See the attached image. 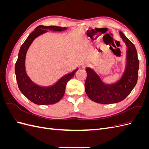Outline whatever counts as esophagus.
<instances>
[{
    "label": "esophagus",
    "mask_w": 149,
    "mask_h": 149,
    "mask_svg": "<svg viewBox=\"0 0 149 149\" xmlns=\"http://www.w3.org/2000/svg\"><path fill=\"white\" fill-rule=\"evenodd\" d=\"M81 66H82L83 68H86V67L88 66V63H84L82 64Z\"/></svg>",
    "instance_id": "obj_1"
}]
</instances>
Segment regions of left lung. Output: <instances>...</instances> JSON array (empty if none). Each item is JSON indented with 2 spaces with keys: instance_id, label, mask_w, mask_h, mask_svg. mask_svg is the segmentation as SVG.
Wrapping results in <instances>:
<instances>
[{
  "instance_id": "obj_1",
  "label": "left lung",
  "mask_w": 149,
  "mask_h": 149,
  "mask_svg": "<svg viewBox=\"0 0 149 149\" xmlns=\"http://www.w3.org/2000/svg\"><path fill=\"white\" fill-rule=\"evenodd\" d=\"M119 33L127 51L125 69L118 81L105 84L93 69H86L87 78L84 84L85 91L90 100L95 102L104 104L119 102L129 95L137 83L139 61L136 48L122 31Z\"/></svg>"
}]
</instances>
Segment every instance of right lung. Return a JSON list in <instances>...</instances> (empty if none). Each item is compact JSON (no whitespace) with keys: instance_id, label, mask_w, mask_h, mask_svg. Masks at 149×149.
Listing matches in <instances>:
<instances>
[{"instance_id":"obj_1","label":"right lung","mask_w":149,"mask_h":149,"mask_svg":"<svg viewBox=\"0 0 149 149\" xmlns=\"http://www.w3.org/2000/svg\"><path fill=\"white\" fill-rule=\"evenodd\" d=\"M66 29V27L63 28L61 26L39 25L29 35L20 48L18 59L15 65V73L18 86L22 93L36 104L48 105L59 102L65 94L67 82L73 77L78 68L63 76L55 84L48 87L40 86L34 83L26 74L25 65L26 52L35 38L47 32L48 30L61 31Z\"/></svg>"}]
</instances>
